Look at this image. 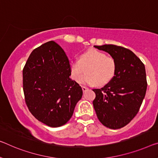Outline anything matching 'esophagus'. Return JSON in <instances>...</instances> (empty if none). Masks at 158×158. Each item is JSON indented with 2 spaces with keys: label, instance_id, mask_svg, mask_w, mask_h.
I'll return each mask as SVG.
<instances>
[{
  "label": "esophagus",
  "instance_id": "obj_1",
  "mask_svg": "<svg viewBox=\"0 0 158 158\" xmlns=\"http://www.w3.org/2000/svg\"><path fill=\"white\" fill-rule=\"evenodd\" d=\"M82 91L84 92V93H85V92H86L88 89H87V87H82Z\"/></svg>",
  "mask_w": 158,
  "mask_h": 158
}]
</instances>
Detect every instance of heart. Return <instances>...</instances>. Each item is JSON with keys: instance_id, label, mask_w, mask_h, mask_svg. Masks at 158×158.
Here are the masks:
<instances>
[{"instance_id": "heart-1", "label": "heart", "mask_w": 158, "mask_h": 158, "mask_svg": "<svg viewBox=\"0 0 158 158\" xmlns=\"http://www.w3.org/2000/svg\"><path fill=\"white\" fill-rule=\"evenodd\" d=\"M85 69L87 73L80 80L81 83L87 85H104L113 77L116 64L112 58L106 57L104 53L92 48L82 53L79 60L70 62L71 76L74 81H78Z\"/></svg>"}]
</instances>
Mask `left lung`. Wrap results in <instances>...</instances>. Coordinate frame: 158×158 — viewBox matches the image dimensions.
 Listing matches in <instances>:
<instances>
[{
	"instance_id": "8db88e82",
	"label": "left lung",
	"mask_w": 158,
	"mask_h": 158,
	"mask_svg": "<svg viewBox=\"0 0 158 158\" xmlns=\"http://www.w3.org/2000/svg\"><path fill=\"white\" fill-rule=\"evenodd\" d=\"M108 53L114 60V76L101 89H94L93 106L104 127L118 129L131 121L139 111L147 89L143 62L131 51L122 47L94 46Z\"/></svg>"
}]
</instances>
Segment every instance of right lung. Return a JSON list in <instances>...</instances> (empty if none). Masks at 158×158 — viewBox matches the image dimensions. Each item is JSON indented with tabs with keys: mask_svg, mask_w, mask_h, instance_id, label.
<instances>
[{
	"mask_svg": "<svg viewBox=\"0 0 158 158\" xmlns=\"http://www.w3.org/2000/svg\"><path fill=\"white\" fill-rule=\"evenodd\" d=\"M27 106L38 121L59 127L70 120L82 96L78 83L70 78V64L63 48L50 41L35 48L23 69Z\"/></svg>",
	"mask_w": 158,
	"mask_h": 158,
	"instance_id": "add662e5",
	"label": "right lung"
}]
</instances>
